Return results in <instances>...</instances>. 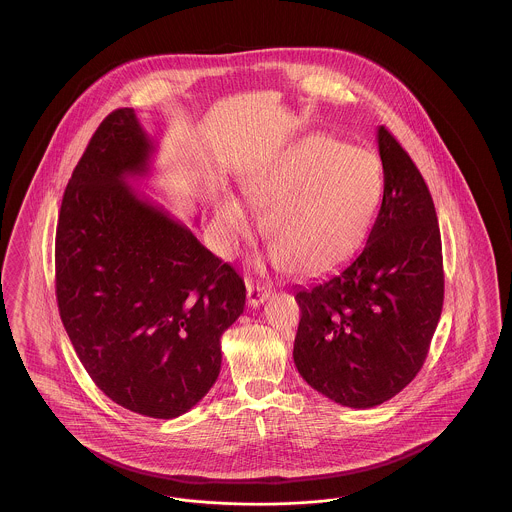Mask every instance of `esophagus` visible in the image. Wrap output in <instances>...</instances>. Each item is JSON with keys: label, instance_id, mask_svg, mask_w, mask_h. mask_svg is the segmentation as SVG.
<instances>
[{"label": "esophagus", "instance_id": "esophagus-1", "mask_svg": "<svg viewBox=\"0 0 512 512\" xmlns=\"http://www.w3.org/2000/svg\"><path fill=\"white\" fill-rule=\"evenodd\" d=\"M268 297H270V288L261 286V284L247 282V303H249L251 307H259L261 303L267 301Z\"/></svg>", "mask_w": 512, "mask_h": 512}]
</instances>
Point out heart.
<instances>
[{
  "label": "heart",
  "instance_id": "heart-1",
  "mask_svg": "<svg viewBox=\"0 0 512 512\" xmlns=\"http://www.w3.org/2000/svg\"><path fill=\"white\" fill-rule=\"evenodd\" d=\"M242 190L267 207L263 230L284 267L311 276L338 265L359 242L380 199V174L363 151L311 136L247 172ZM215 228L224 249L247 232L249 213L234 195H220Z\"/></svg>",
  "mask_w": 512,
  "mask_h": 512
}]
</instances>
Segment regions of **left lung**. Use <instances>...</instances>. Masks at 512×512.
<instances>
[{
    "label": "left lung",
    "mask_w": 512,
    "mask_h": 512,
    "mask_svg": "<svg viewBox=\"0 0 512 512\" xmlns=\"http://www.w3.org/2000/svg\"><path fill=\"white\" fill-rule=\"evenodd\" d=\"M384 197L363 249L295 290L293 361L318 393L370 409L424 365L443 307V257L430 190L409 153L378 128Z\"/></svg>",
    "instance_id": "obj_1"
}]
</instances>
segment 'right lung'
Returning <instances> with one entry per match:
<instances>
[{
	"mask_svg": "<svg viewBox=\"0 0 512 512\" xmlns=\"http://www.w3.org/2000/svg\"><path fill=\"white\" fill-rule=\"evenodd\" d=\"M155 142L136 111L105 117L63 195L55 293L74 351L99 390L151 418H176L217 382L220 338L244 313L242 276L130 178Z\"/></svg>",
	"mask_w": 512,
	"mask_h": 512,
	"instance_id": "right-lung-1",
	"label": "right lung"
}]
</instances>
